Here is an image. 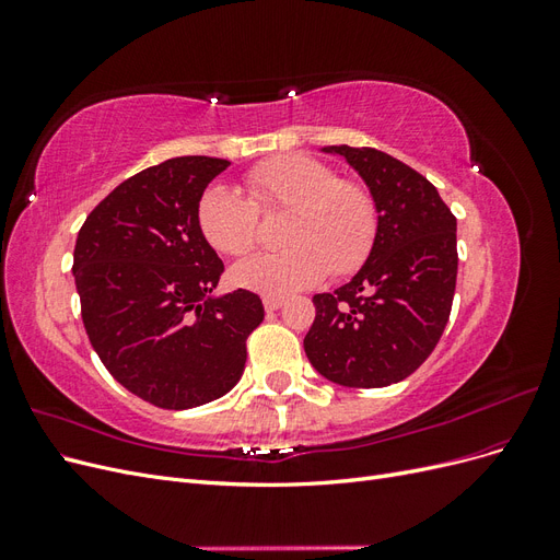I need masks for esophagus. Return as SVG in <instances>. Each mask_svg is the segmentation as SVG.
<instances>
[{
  "instance_id": "esophagus-1",
  "label": "esophagus",
  "mask_w": 560,
  "mask_h": 560,
  "mask_svg": "<svg viewBox=\"0 0 560 560\" xmlns=\"http://www.w3.org/2000/svg\"><path fill=\"white\" fill-rule=\"evenodd\" d=\"M280 306H282V299H280V296H264V308H266L268 313L278 311Z\"/></svg>"
}]
</instances>
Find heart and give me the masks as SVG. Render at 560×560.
Returning <instances> with one entry per match:
<instances>
[{
    "instance_id": "b5f03b06",
    "label": "heart",
    "mask_w": 560,
    "mask_h": 560,
    "mask_svg": "<svg viewBox=\"0 0 560 560\" xmlns=\"http://www.w3.org/2000/svg\"><path fill=\"white\" fill-rule=\"evenodd\" d=\"M247 198L217 184L198 200V226L217 252L243 257L259 233V214L287 210L276 252H261L231 270L235 284L266 296L311 287L325 273L358 270L376 241V200L362 182L338 179L317 159L284 154L245 175Z\"/></svg>"
}]
</instances>
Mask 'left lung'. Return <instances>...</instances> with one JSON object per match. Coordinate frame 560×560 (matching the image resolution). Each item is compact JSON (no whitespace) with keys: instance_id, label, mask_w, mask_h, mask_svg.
Masks as SVG:
<instances>
[{"instance_id":"obj_1","label":"left lung","mask_w":560,"mask_h":560,"mask_svg":"<svg viewBox=\"0 0 560 560\" xmlns=\"http://www.w3.org/2000/svg\"><path fill=\"white\" fill-rule=\"evenodd\" d=\"M341 154L376 200L369 259L348 284L315 294L303 338L311 364L346 387L399 383L442 338L457 278L455 217L413 167L374 147H325Z\"/></svg>"}]
</instances>
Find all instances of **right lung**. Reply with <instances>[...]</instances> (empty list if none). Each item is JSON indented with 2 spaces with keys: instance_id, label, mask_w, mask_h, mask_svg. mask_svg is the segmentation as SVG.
<instances>
[{
  "instance_id": "right-lung-1",
  "label": "right lung",
  "mask_w": 560,
  "mask_h": 560,
  "mask_svg": "<svg viewBox=\"0 0 560 560\" xmlns=\"http://www.w3.org/2000/svg\"><path fill=\"white\" fill-rule=\"evenodd\" d=\"M231 163L179 156L128 177L86 217L74 282L89 341L109 374L159 409H194L241 381L261 299L212 296L224 264L198 200Z\"/></svg>"
}]
</instances>
